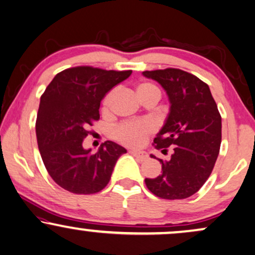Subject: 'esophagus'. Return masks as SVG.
<instances>
[{"mask_svg":"<svg viewBox=\"0 0 255 255\" xmlns=\"http://www.w3.org/2000/svg\"><path fill=\"white\" fill-rule=\"evenodd\" d=\"M129 153L131 154V155L136 157V159H138L140 161H144L148 159V154L146 153V151H136V150H130Z\"/></svg>","mask_w":255,"mask_h":255,"instance_id":"1","label":"esophagus"}]
</instances>
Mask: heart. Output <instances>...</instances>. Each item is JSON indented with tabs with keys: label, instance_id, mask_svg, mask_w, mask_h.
Masks as SVG:
<instances>
[{
	"label": "heart",
	"instance_id": "heart-1",
	"mask_svg": "<svg viewBox=\"0 0 255 255\" xmlns=\"http://www.w3.org/2000/svg\"><path fill=\"white\" fill-rule=\"evenodd\" d=\"M136 95L138 100L143 99H160L161 90L153 82H141L136 86ZM114 96V90L108 93L104 100V108L107 109ZM153 131V126L146 121L126 122L119 126L114 130V137L121 143L129 147H140L144 142L146 137Z\"/></svg>",
	"mask_w": 255,
	"mask_h": 255
}]
</instances>
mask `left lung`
<instances>
[{
    "label": "left lung",
    "instance_id": "8db88e82",
    "mask_svg": "<svg viewBox=\"0 0 255 255\" xmlns=\"http://www.w3.org/2000/svg\"><path fill=\"white\" fill-rule=\"evenodd\" d=\"M165 89L169 113L154 144L167 154L162 173L146 179L147 188L161 199H186L204 186L214 168L221 144V117L209 87L181 69L167 68L142 73ZM151 157L156 159L153 154Z\"/></svg>",
    "mask_w": 255,
    "mask_h": 255
}]
</instances>
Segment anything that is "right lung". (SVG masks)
Masks as SVG:
<instances>
[{
	"instance_id": "add662e5",
	"label": "right lung",
	"mask_w": 255,
	"mask_h": 255,
	"mask_svg": "<svg viewBox=\"0 0 255 255\" xmlns=\"http://www.w3.org/2000/svg\"><path fill=\"white\" fill-rule=\"evenodd\" d=\"M131 70L74 67L55 75L41 96L36 137L44 166L60 187L75 194H94L111 180L115 163L127 150L106 141L96 153L82 147L89 126L100 119L106 94Z\"/></svg>"
}]
</instances>
